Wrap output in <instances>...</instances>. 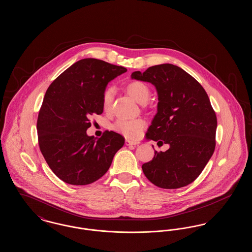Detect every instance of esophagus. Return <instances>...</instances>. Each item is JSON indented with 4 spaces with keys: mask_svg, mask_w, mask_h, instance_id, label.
Instances as JSON below:
<instances>
[{
    "mask_svg": "<svg viewBox=\"0 0 252 252\" xmlns=\"http://www.w3.org/2000/svg\"><path fill=\"white\" fill-rule=\"evenodd\" d=\"M139 144V142H133L130 140H126V145H136Z\"/></svg>",
    "mask_w": 252,
    "mask_h": 252,
    "instance_id": "34e87169",
    "label": "esophagus"
}]
</instances>
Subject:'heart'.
<instances>
[{
	"label": "heart",
	"mask_w": 252,
	"mask_h": 252,
	"mask_svg": "<svg viewBox=\"0 0 252 252\" xmlns=\"http://www.w3.org/2000/svg\"><path fill=\"white\" fill-rule=\"evenodd\" d=\"M127 94L133 97L140 104H144L148 101L150 97V91L147 85L142 81H132L128 83L126 88ZM114 95V90L112 87H108L103 94L102 106L105 111H109L112 106V100ZM146 126V122L144 119H134L126 120L119 119L113 125V129L115 131L123 134L125 137L129 139H137L141 132Z\"/></svg>",
	"instance_id": "1"
}]
</instances>
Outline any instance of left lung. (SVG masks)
Masks as SVG:
<instances>
[{
  "label": "left lung",
  "mask_w": 252,
  "mask_h": 252,
  "mask_svg": "<svg viewBox=\"0 0 252 252\" xmlns=\"http://www.w3.org/2000/svg\"><path fill=\"white\" fill-rule=\"evenodd\" d=\"M131 78L156 87L158 112L146 138L170 145L143 164L145 177L163 189L187 186L201 174L216 148L217 120L209 96L192 75L173 64L132 72Z\"/></svg>",
  "instance_id": "1"
}]
</instances>
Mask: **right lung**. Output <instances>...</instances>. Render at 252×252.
Returning <instances> with one entry per match:
<instances>
[{"label": "right lung", "instance_id": "obj_1", "mask_svg": "<svg viewBox=\"0 0 252 252\" xmlns=\"http://www.w3.org/2000/svg\"><path fill=\"white\" fill-rule=\"evenodd\" d=\"M126 72L122 66L84 59L49 86L36 122L38 145L49 167L64 182L88 185L99 180L125 144L116 132L107 130L96 139L86 131L91 116L103 112L108 82Z\"/></svg>", "mask_w": 252, "mask_h": 252}]
</instances>
